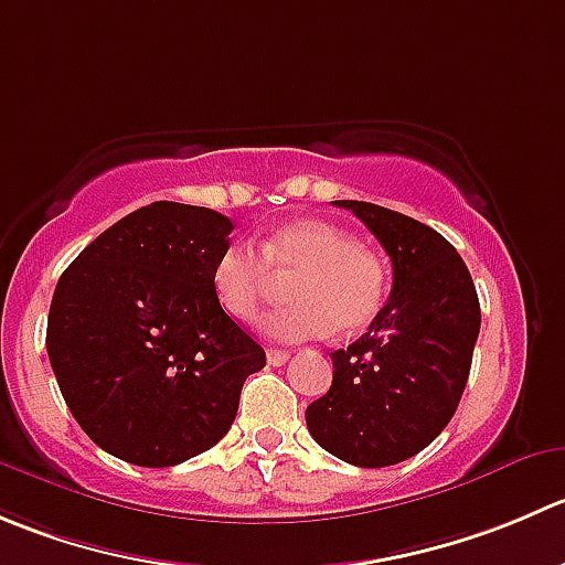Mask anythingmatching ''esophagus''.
Masks as SVG:
<instances>
[{"label": "esophagus", "instance_id": "obj_1", "mask_svg": "<svg viewBox=\"0 0 565 565\" xmlns=\"http://www.w3.org/2000/svg\"><path fill=\"white\" fill-rule=\"evenodd\" d=\"M289 361V350H278V348H270L267 350V364L270 366H281Z\"/></svg>", "mask_w": 565, "mask_h": 565}]
</instances>
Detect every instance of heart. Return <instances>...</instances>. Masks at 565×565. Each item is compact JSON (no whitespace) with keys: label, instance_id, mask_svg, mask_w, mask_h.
<instances>
[{"label":"heart","instance_id":"obj_1","mask_svg":"<svg viewBox=\"0 0 565 565\" xmlns=\"http://www.w3.org/2000/svg\"><path fill=\"white\" fill-rule=\"evenodd\" d=\"M289 281L292 303L267 311L259 331L278 342H309L337 328L355 333L370 326L386 300V267L381 256L326 221H292L262 243H232L212 265V292L221 309L237 320L259 311L276 278Z\"/></svg>","mask_w":565,"mask_h":565}]
</instances>
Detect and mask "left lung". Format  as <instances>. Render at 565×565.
I'll return each mask as SVG.
<instances>
[{
	"instance_id": "left-lung-1",
	"label": "left lung",
	"mask_w": 565,
	"mask_h": 565,
	"mask_svg": "<svg viewBox=\"0 0 565 565\" xmlns=\"http://www.w3.org/2000/svg\"><path fill=\"white\" fill-rule=\"evenodd\" d=\"M337 206L375 234L394 281L370 331L331 353V388L306 408V425L322 450L353 467H392L425 450L456 414L480 333V300L439 232L366 201Z\"/></svg>"
}]
</instances>
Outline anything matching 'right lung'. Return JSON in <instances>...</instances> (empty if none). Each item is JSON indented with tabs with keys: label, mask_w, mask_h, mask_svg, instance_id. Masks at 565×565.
Here are the masks:
<instances>
[{
	"label": "right lung",
	"mask_w": 565,
	"mask_h": 565,
	"mask_svg": "<svg viewBox=\"0 0 565 565\" xmlns=\"http://www.w3.org/2000/svg\"><path fill=\"white\" fill-rule=\"evenodd\" d=\"M234 223L154 201L98 234L60 276L46 350L79 428L137 467H177L237 416L256 344L215 300L212 265Z\"/></svg>",
	"instance_id": "add662e5"
}]
</instances>
